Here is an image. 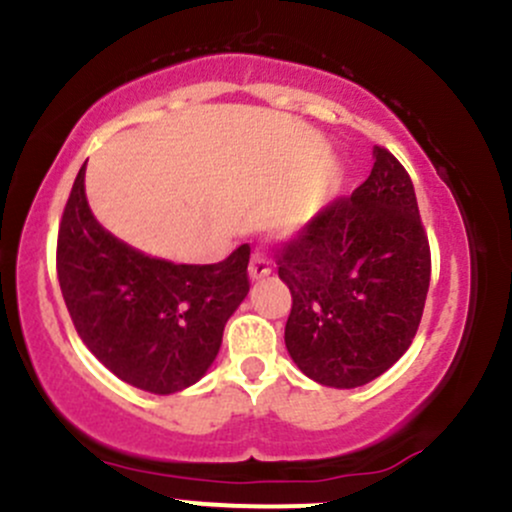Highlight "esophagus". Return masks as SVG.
<instances>
[{
	"mask_svg": "<svg viewBox=\"0 0 512 512\" xmlns=\"http://www.w3.org/2000/svg\"><path fill=\"white\" fill-rule=\"evenodd\" d=\"M270 272H272L270 257H267L265 252H255V255H252V260H250V279H252V282L270 277Z\"/></svg>",
	"mask_w": 512,
	"mask_h": 512,
	"instance_id": "obj_1",
	"label": "esophagus"
}]
</instances>
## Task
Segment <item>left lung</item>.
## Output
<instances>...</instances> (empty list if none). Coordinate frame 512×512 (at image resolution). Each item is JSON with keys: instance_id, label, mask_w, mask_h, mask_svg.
Wrapping results in <instances>:
<instances>
[{"instance_id": "obj_1", "label": "left lung", "mask_w": 512, "mask_h": 512, "mask_svg": "<svg viewBox=\"0 0 512 512\" xmlns=\"http://www.w3.org/2000/svg\"><path fill=\"white\" fill-rule=\"evenodd\" d=\"M373 157L368 179L277 255L292 292L287 351L306 378L341 390L375 380L412 346L432 277L410 174L383 147Z\"/></svg>"}]
</instances>
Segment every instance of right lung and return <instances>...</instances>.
Returning <instances> with one entry per match:
<instances>
[{
    "mask_svg": "<svg viewBox=\"0 0 512 512\" xmlns=\"http://www.w3.org/2000/svg\"><path fill=\"white\" fill-rule=\"evenodd\" d=\"M250 245L215 265H174L117 240L90 213L85 164L58 225L56 270L75 331L110 373L171 395L198 383L250 292Z\"/></svg>",
    "mask_w": 512,
    "mask_h": 512,
    "instance_id": "obj_1",
    "label": "right lung"
}]
</instances>
